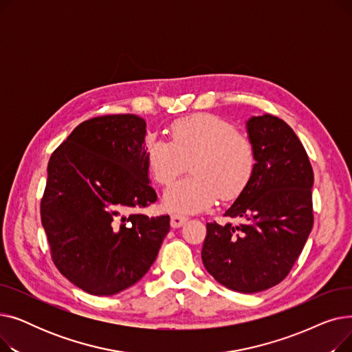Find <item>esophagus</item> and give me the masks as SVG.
<instances>
[{
	"instance_id": "obj_1",
	"label": "esophagus",
	"mask_w": 352,
	"mask_h": 352,
	"mask_svg": "<svg viewBox=\"0 0 352 352\" xmlns=\"http://www.w3.org/2000/svg\"><path fill=\"white\" fill-rule=\"evenodd\" d=\"M188 221V217L184 215V214H179V212H175L171 215V226L174 228H178L181 226H184Z\"/></svg>"
}]
</instances>
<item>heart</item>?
Masks as SVG:
<instances>
[{"label":"heart","instance_id":"1","mask_svg":"<svg viewBox=\"0 0 352 352\" xmlns=\"http://www.w3.org/2000/svg\"><path fill=\"white\" fill-rule=\"evenodd\" d=\"M146 168L158 186L166 187L187 170L191 177L165 191L164 202L173 211L197 212L218 198H236L256 168L254 142L214 114H195L170 126V142L150 138L145 144Z\"/></svg>","mask_w":352,"mask_h":352}]
</instances>
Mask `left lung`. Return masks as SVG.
Instances as JSON below:
<instances>
[{"label":"left lung","mask_w":352,"mask_h":352,"mask_svg":"<svg viewBox=\"0 0 352 352\" xmlns=\"http://www.w3.org/2000/svg\"><path fill=\"white\" fill-rule=\"evenodd\" d=\"M256 168L224 217L243 224H207L201 258L214 278L238 292L280 284L300 256L314 226V171L292 128L274 116L247 122Z\"/></svg>","instance_id":"1"}]
</instances>
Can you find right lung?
Listing matches in <instances>:
<instances>
[{
  "label": "right lung",
  "instance_id": "right-lung-1",
  "mask_svg": "<svg viewBox=\"0 0 352 352\" xmlns=\"http://www.w3.org/2000/svg\"><path fill=\"white\" fill-rule=\"evenodd\" d=\"M145 126L134 114L89 118L48 161L41 223L52 263L92 295H114L140 281L170 231L168 214L133 212L157 201Z\"/></svg>",
  "mask_w": 352,
  "mask_h": 352
}]
</instances>
